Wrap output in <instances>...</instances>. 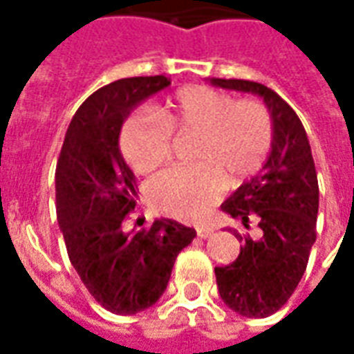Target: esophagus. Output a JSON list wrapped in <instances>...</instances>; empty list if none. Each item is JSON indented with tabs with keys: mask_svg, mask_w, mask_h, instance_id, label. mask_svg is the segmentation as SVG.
<instances>
[{
	"mask_svg": "<svg viewBox=\"0 0 354 354\" xmlns=\"http://www.w3.org/2000/svg\"><path fill=\"white\" fill-rule=\"evenodd\" d=\"M212 233H214V227H212V225H199V227H197V235H199L201 239L210 237Z\"/></svg>",
	"mask_w": 354,
	"mask_h": 354,
	"instance_id": "1",
	"label": "esophagus"
}]
</instances>
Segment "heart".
Returning a JSON list of instances; mask_svg holds the SVG:
<instances>
[{
    "instance_id": "1",
    "label": "heart",
    "mask_w": 354,
    "mask_h": 354,
    "mask_svg": "<svg viewBox=\"0 0 354 354\" xmlns=\"http://www.w3.org/2000/svg\"><path fill=\"white\" fill-rule=\"evenodd\" d=\"M195 131L193 159L161 172L149 184V197L165 214L199 220L222 197L227 176L241 182L263 169L274 140L273 117L258 100H235L205 85L180 88L155 106L138 111L121 131L124 161L149 174L169 159L170 134Z\"/></svg>"
}]
</instances>
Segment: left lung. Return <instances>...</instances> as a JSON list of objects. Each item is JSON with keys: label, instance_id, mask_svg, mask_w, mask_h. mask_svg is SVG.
I'll use <instances>...</instances> for the list:
<instances>
[{"label": "left lung", "instance_id": "left-lung-1", "mask_svg": "<svg viewBox=\"0 0 354 354\" xmlns=\"http://www.w3.org/2000/svg\"><path fill=\"white\" fill-rule=\"evenodd\" d=\"M210 83L258 94L273 117V149L263 170L222 205L245 230L254 225L256 231L233 230L241 254L230 266L214 269L223 304L243 317L263 319L288 301L305 273L317 239V170L304 124L274 91L245 80L212 77Z\"/></svg>", "mask_w": 354, "mask_h": 354}]
</instances>
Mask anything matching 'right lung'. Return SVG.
<instances>
[{
  "label": "right lung",
  "mask_w": 354,
  "mask_h": 354,
  "mask_svg": "<svg viewBox=\"0 0 354 354\" xmlns=\"http://www.w3.org/2000/svg\"><path fill=\"white\" fill-rule=\"evenodd\" d=\"M169 85L165 75H151L98 88L73 115L58 157L57 216L66 250L91 296L115 315L157 304L176 256L197 235L167 218L149 230L123 227L138 185L119 149L121 127L140 102Z\"/></svg>",
  "instance_id": "1"
}]
</instances>
